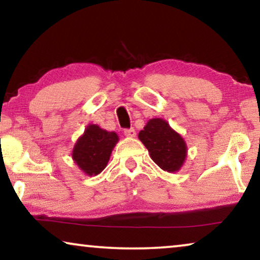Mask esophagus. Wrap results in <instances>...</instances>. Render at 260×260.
<instances>
[{
  "mask_svg": "<svg viewBox=\"0 0 260 260\" xmlns=\"http://www.w3.org/2000/svg\"><path fill=\"white\" fill-rule=\"evenodd\" d=\"M124 135H125L126 137H135V136H136V130H135L134 127H130V129H125V130H124Z\"/></svg>",
  "mask_w": 260,
  "mask_h": 260,
  "instance_id": "1",
  "label": "esophagus"
}]
</instances>
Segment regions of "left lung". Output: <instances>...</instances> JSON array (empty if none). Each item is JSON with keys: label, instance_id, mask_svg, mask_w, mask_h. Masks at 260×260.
<instances>
[{"label": "left lung", "instance_id": "left-lung-1", "mask_svg": "<svg viewBox=\"0 0 260 260\" xmlns=\"http://www.w3.org/2000/svg\"><path fill=\"white\" fill-rule=\"evenodd\" d=\"M138 137L159 168L172 173L177 172L183 165L187 154L186 143L166 120L150 119Z\"/></svg>", "mask_w": 260, "mask_h": 260}]
</instances>
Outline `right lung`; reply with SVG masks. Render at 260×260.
Returning <instances> with one entry per match:
<instances>
[{
	"label": "right lung",
	"mask_w": 260,
	"mask_h": 260,
	"mask_svg": "<svg viewBox=\"0 0 260 260\" xmlns=\"http://www.w3.org/2000/svg\"><path fill=\"white\" fill-rule=\"evenodd\" d=\"M118 136L98 125H88L73 149V159L87 175H97L108 165Z\"/></svg>",
	"instance_id": "add662e5"
}]
</instances>
